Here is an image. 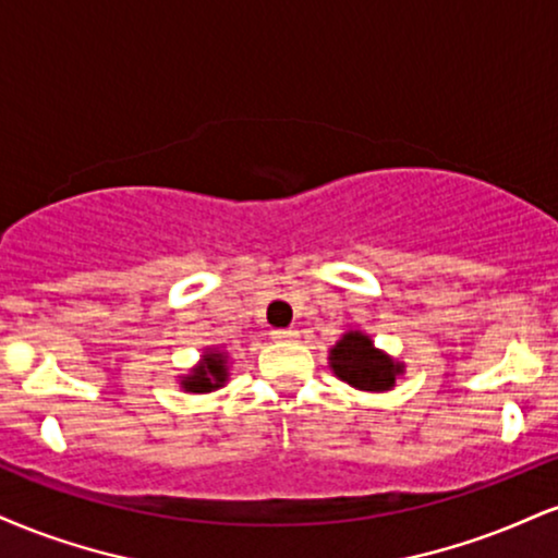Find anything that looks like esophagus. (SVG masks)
Wrapping results in <instances>:
<instances>
[{"mask_svg": "<svg viewBox=\"0 0 558 558\" xmlns=\"http://www.w3.org/2000/svg\"><path fill=\"white\" fill-rule=\"evenodd\" d=\"M272 338L278 340V343H293V340H299V330L296 327H288V330H275Z\"/></svg>", "mask_w": 558, "mask_h": 558, "instance_id": "1", "label": "esophagus"}]
</instances>
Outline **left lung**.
I'll return each instance as SVG.
<instances>
[{
  "instance_id": "left-lung-1",
  "label": "left lung",
  "mask_w": 558,
  "mask_h": 558,
  "mask_svg": "<svg viewBox=\"0 0 558 558\" xmlns=\"http://www.w3.org/2000/svg\"><path fill=\"white\" fill-rule=\"evenodd\" d=\"M332 374L345 385L364 392H389L398 377L405 374V364L374 345L372 335L348 330L330 348Z\"/></svg>"
}]
</instances>
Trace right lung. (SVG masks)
<instances>
[{
  "mask_svg": "<svg viewBox=\"0 0 558 558\" xmlns=\"http://www.w3.org/2000/svg\"><path fill=\"white\" fill-rule=\"evenodd\" d=\"M228 366H231V361H228L226 351L205 348L199 364H194L190 368V374H181L179 385L184 392H194V395L215 392V389L226 387L228 377H231V374H228Z\"/></svg>",
  "mask_w": 558,
  "mask_h": 558,
  "instance_id": "add662e5",
  "label": "right lung"
}]
</instances>
